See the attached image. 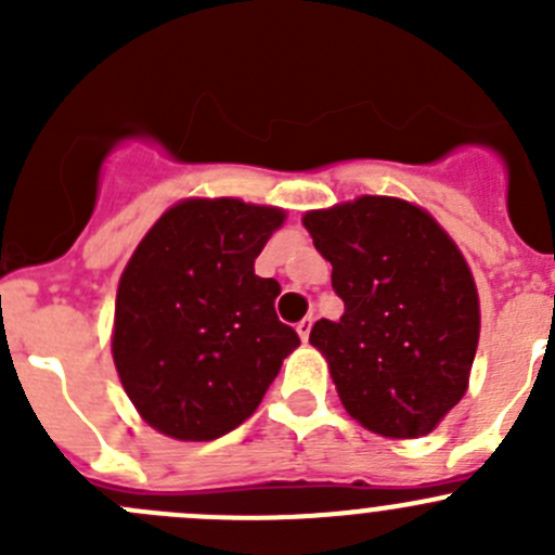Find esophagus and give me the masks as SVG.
<instances>
[{"instance_id":"esophagus-1","label":"esophagus","mask_w":555,"mask_h":555,"mask_svg":"<svg viewBox=\"0 0 555 555\" xmlns=\"http://www.w3.org/2000/svg\"><path fill=\"white\" fill-rule=\"evenodd\" d=\"M311 324H313V319H311V317H304V319H300L298 327H295V330H298L300 340H309V335H311Z\"/></svg>"}]
</instances>
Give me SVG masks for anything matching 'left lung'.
Masks as SVG:
<instances>
[{
	"label": "left lung",
	"mask_w": 555,
	"mask_h": 555,
	"mask_svg": "<svg viewBox=\"0 0 555 555\" xmlns=\"http://www.w3.org/2000/svg\"><path fill=\"white\" fill-rule=\"evenodd\" d=\"M333 266L338 322L311 327L351 418L384 438H418L467 391L480 309L473 273L424 209L386 195L309 211Z\"/></svg>",
	"instance_id": "left-lung-1"
}]
</instances>
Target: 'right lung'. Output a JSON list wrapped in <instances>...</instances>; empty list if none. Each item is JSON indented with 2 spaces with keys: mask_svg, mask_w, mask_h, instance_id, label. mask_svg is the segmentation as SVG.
<instances>
[{
  "mask_svg": "<svg viewBox=\"0 0 555 555\" xmlns=\"http://www.w3.org/2000/svg\"><path fill=\"white\" fill-rule=\"evenodd\" d=\"M284 211L238 198L171 206L128 260L112 357L144 422L173 440H215L255 413L298 333L279 322L276 279L255 257Z\"/></svg>",
  "mask_w": 555,
  "mask_h": 555,
  "instance_id": "add662e5",
  "label": "right lung"
}]
</instances>
